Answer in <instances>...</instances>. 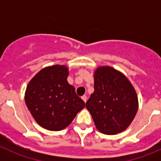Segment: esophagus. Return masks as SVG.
I'll use <instances>...</instances> for the list:
<instances>
[{"mask_svg":"<svg viewBox=\"0 0 161 161\" xmlns=\"http://www.w3.org/2000/svg\"><path fill=\"white\" fill-rule=\"evenodd\" d=\"M81 98H82V100H83L84 102H86V101H87V97L85 96V95H84V96L81 97Z\"/></svg>","mask_w":161,"mask_h":161,"instance_id":"obj_1","label":"esophagus"}]
</instances>
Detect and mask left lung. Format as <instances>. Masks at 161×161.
<instances>
[{
	"label": "left lung",
	"mask_w": 161,
	"mask_h": 161,
	"mask_svg": "<svg viewBox=\"0 0 161 161\" xmlns=\"http://www.w3.org/2000/svg\"><path fill=\"white\" fill-rule=\"evenodd\" d=\"M94 92L86 102L97 129L106 135L126 130L139 108L136 89L124 74L109 66L94 71Z\"/></svg>",
	"instance_id": "left-lung-1"
}]
</instances>
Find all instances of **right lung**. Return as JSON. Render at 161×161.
<instances>
[{
  "instance_id": "right-lung-1",
  "label": "right lung",
  "mask_w": 161,
  "mask_h": 161,
  "mask_svg": "<svg viewBox=\"0 0 161 161\" xmlns=\"http://www.w3.org/2000/svg\"><path fill=\"white\" fill-rule=\"evenodd\" d=\"M68 68L55 64L42 68L28 84L25 102L37 123L49 130H64L85 106L68 82Z\"/></svg>"
}]
</instances>
